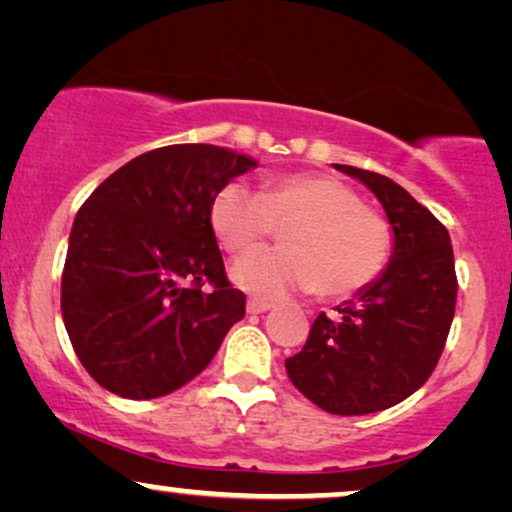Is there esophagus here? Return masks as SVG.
Here are the masks:
<instances>
[{
    "label": "esophagus",
    "mask_w": 512,
    "mask_h": 512,
    "mask_svg": "<svg viewBox=\"0 0 512 512\" xmlns=\"http://www.w3.org/2000/svg\"><path fill=\"white\" fill-rule=\"evenodd\" d=\"M271 307H274V304L264 302V300H257V297H252V300H248V304H245L248 314H264V312H269Z\"/></svg>",
    "instance_id": "obj_1"
}]
</instances>
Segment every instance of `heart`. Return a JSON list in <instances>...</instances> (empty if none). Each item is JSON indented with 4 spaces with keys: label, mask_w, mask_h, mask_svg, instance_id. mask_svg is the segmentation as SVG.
Masks as SVG:
<instances>
[{
    "label": "heart",
    "mask_w": 512,
    "mask_h": 512,
    "mask_svg": "<svg viewBox=\"0 0 512 512\" xmlns=\"http://www.w3.org/2000/svg\"><path fill=\"white\" fill-rule=\"evenodd\" d=\"M212 229L229 252L262 243L274 226L285 229L283 250H252L231 264V281L262 300L307 293L338 300L359 293L383 274L392 231L364 208L347 184L323 174H290L252 191L229 184L212 203Z\"/></svg>",
    "instance_id": "heart-1"
}]
</instances>
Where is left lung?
Returning a JSON list of instances; mask_svg holds the SVG:
<instances>
[{"mask_svg":"<svg viewBox=\"0 0 512 512\" xmlns=\"http://www.w3.org/2000/svg\"><path fill=\"white\" fill-rule=\"evenodd\" d=\"M333 167L359 179L383 205L392 255L371 286L340 304L338 316H316L286 371L319 409L364 416L411 397L435 371L454 321V250L442 222L392 179Z\"/></svg>","mask_w":512,"mask_h":512,"instance_id":"8db88e82","label":"left lung"}]
</instances>
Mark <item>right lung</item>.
<instances>
[{"mask_svg": "<svg viewBox=\"0 0 512 512\" xmlns=\"http://www.w3.org/2000/svg\"><path fill=\"white\" fill-rule=\"evenodd\" d=\"M255 167L224 146L155 148L113 172L77 212L61 312L77 359L108 392L158 399L179 390L245 316L210 212L217 193Z\"/></svg>", "mask_w": 512, "mask_h": 512, "instance_id": "1", "label": "right lung"}]
</instances>
